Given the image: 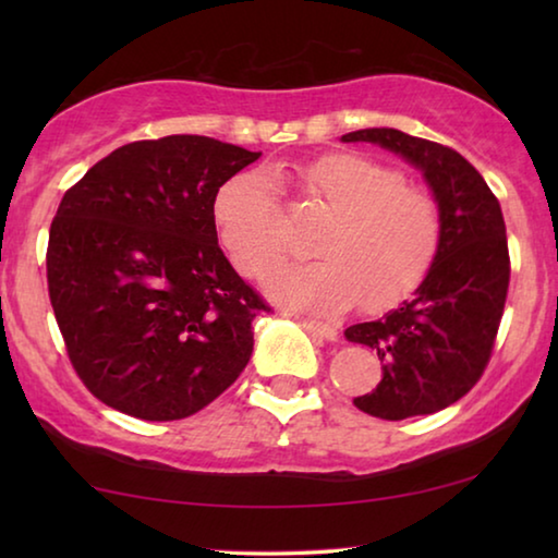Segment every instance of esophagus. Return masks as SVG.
Listing matches in <instances>:
<instances>
[{
  "label": "esophagus",
  "instance_id": "obj_1",
  "mask_svg": "<svg viewBox=\"0 0 558 558\" xmlns=\"http://www.w3.org/2000/svg\"><path fill=\"white\" fill-rule=\"evenodd\" d=\"M295 319H298V325H300L302 329H307L310 335H315V337H319V339H327V342H335V339H337V327H335V325L317 323V319L300 317V315H295Z\"/></svg>",
  "mask_w": 558,
  "mask_h": 558
}]
</instances>
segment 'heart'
Here are the masks:
<instances>
[{
	"label": "heart",
	"mask_w": 558,
	"mask_h": 558,
	"mask_svg": "<svg viewBox=\"0 0 558 558\" xmlns=\"http://www.w3.org/2000/svg\"><path fill=\"white\" fill-rule=\"evenodd\" d=\"M307 196L332 214L313 266L282 268L268 292L292 307L332 315L362 302L386 310L428 276L440 243V211L399 169L362 155H325L300 169ZM219 241L243 276L263 278L286 256V226L266 174H239L214 202Z\"/></svg>",
	"instance_id": "1"
}]
</instances>
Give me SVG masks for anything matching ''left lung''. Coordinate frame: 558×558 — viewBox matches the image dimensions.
<instances>
[{
	"label": "left lung",
	"instance_id": "left-lung-1",
	"mask_svg": "<svg viewBox=\"0 0 558 558\" xmlns=\"http://www.w3.org/2000/svg\"><path fill=\"white\" fill-rule=\"evenodd\" d=\"M342 143H372L403 157L426 179L440 211V243L428 276L409 300L374 323L347 327L372 347L384 376L359 411L386 421L428 415L462 399L493 354L509 288L502 209L483 174L446 145L393 128H366Z\"/></svg>",
	"mask_w": 558,
	"mask_h": 558
}]
</instances>
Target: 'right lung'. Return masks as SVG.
Returning a JSON list of instances; mask_svg holds the SVG:
<instances>
[{"label": "right lung", "instance_id": "obj_1", "mask_svg": "<svg viewBox=\"0 0 558 558\" xmlns=\"http://www.w3.org/2000/svg\"><path fill=\"white\" fill-rule=\"evenodd\" d=\"M260 153L202 135L118 147L63 194L46 278L71 364L110 409L186 418L239 379L270 307L219 248V189Z\"/></svg>", "mask_w": 558, "mask_h": 558}]
</instances>
